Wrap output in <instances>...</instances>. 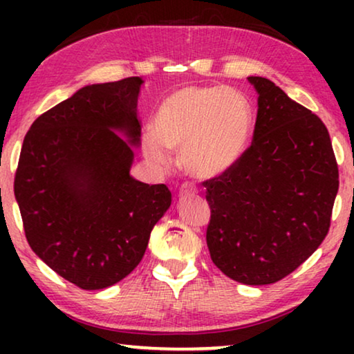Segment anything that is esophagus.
I'll list each match as a JSON object with an SVG mask.
<instances>
[{
    "instance_id": "1",
    "label": "esophagus",
    "mask_w": 354,
    "mask_h": 354,
    "mask_svg": "<svg viewBox=\"0 0 354 354\" xmlns=\"http://www.w3.org/2000/svg\"><path fill=\"white\" fill-rule=\"evenodd\" d=\"M196 193H198L196 187H193L192 183H183L180 190H178V195L180 196H190V195H196Z\"/></svg>"
}]
</instances>
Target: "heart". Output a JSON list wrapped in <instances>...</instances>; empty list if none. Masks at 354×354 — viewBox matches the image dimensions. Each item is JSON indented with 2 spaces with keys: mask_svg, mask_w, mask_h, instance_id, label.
Here are the masks:
<instances>
[{
  "mask_svg": "<svg viewBox=\"0 0 354 354\" xmlns=\"http://www.w3.org/2000/svg\"><path fill=\"white\" fill-rule=\"evenodd\" d=\"M251 130L253 108L241 91L187 85L159 104L154 129L142 137V151L154 167H167L169 151H176L187 174L216 178L240 161Z\"/></svg>",
  "mask_w": 354,
  "mask_h": 354,
  "instance_id": "heart-1",
  "label": "heart"
}]
</instances>
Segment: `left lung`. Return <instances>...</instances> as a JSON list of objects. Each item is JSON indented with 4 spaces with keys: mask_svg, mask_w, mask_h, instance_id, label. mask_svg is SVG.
<instances>
[{
    "mask_svg": "<svg viewBox=\"0 0 354 354\" xmlns=\"http://www.w3.org/2000/svg\"><path fill=\"white\" fill-rule=\"evenodd\" d=\"M251 147L222 176L203 182L212 263L245 285L279 282L326 239L338 167L326 125L264 77Z\"/></svg>",
    "mask_w": 354,
    "mask_h": 354,
    "instance_id": "1",
    "label": "left lung"
}]
</instances>
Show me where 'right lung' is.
Segmentation results:
<instances>
[{"label":"right lung","instance_id":"1","mask_svg":"<svg viewBox=\"0 0 354 354\" xmlns=\"http://www.w3.org/2000/svg\"><path fill=\"white\" fill-rule=\"evenodd\" d=\"M142 85L140 77L86 85L41 114L22 143L14 195L28 245L84 290L127 277L172 201L164 183L130 176Z\"/></svg>","mask_w":354,"mask_h":354}]
</instances>
